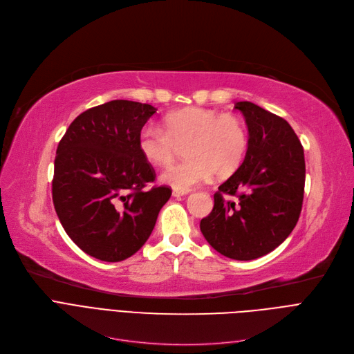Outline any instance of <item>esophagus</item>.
Segmentation results:
<instances>
[{
	"label": "esophagus",
	"instance_id": "esophagus-1",
	"mask_svg": "<svg viewBox=\"0 0 354 354\" xmlns=\"http://www.w3.org/2000/svg\"><path fill=\"white\" fill-rule=\"evenodd\" d=\"M187 193H189V192H183V190H174V192H173V196H174V197H181V196H185Z\"/></svg>",
	"mask_w": 354,
	"mask_h": 354
}]
</instances>
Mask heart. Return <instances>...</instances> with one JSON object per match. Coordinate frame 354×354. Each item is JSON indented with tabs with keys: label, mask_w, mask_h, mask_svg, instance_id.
<instances>
[{
	"label": "heart",
	"mask_w": 354,
	"mask_h": 354,
	"mask_svg": "<svg viewBox=\"0 0 354 354\" xmlns=\"http://www.w3.org/2000/svg\"><path fill=\"white\" fill-rule=\"evenodd\" d=\"M183 145L187 160L169 165L161 180L187 192L213 173L217 177L234 174L248 150V131L236 114L189 107L165 115L164 130L145 126L138 134L140 153L153 165L171 162Z\"/></svg>",
	"instance_id": "obj_1"
}]
</instances>
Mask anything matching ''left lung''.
<instances>
[{"label": "left lung", "mask_w": 354, "mask_h": 354, "mask_svg": "<svg viewBox=\"0 0 354 354\" xmlns=\"http://www.w3.org/2000/svg\"><path fill=\"white\" fill-rule=\"evenodd\" d=\"M236 109L245 117L248 150L241 167L218 187L200 230L220 254L253 260L274 250L296 227L306 162L303 145L284 118L248 101L236 102Z\"/></svg>", "instance_id": "8db88e82"}]
</instances>
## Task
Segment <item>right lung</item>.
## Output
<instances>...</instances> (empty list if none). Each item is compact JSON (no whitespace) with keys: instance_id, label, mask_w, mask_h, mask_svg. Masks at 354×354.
Returning <instances> with one entry per match:
<instances>
[{"instance_id":"1","label":"right lung","mask_w":354,"mask_h":354,"mask_svg":"<svg viewBox=\"0 0 354 354\" xmlns=\"http://www.w3.org/2000/svg\"><path fill=\"white\" fill-rule=\"evenodd\" d=\"M150 104L113 100L81 113L58 142L53 203L68 237L102 261H121L150 237L171 187L151 185L138 134Z\"/></svg>"}]
</instances>
